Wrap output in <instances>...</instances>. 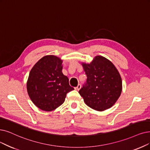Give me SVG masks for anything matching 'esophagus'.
<instances>
[{
  "label": "esophagus",
  "mask_w": 150,
  "mask_h": 150,
  "mask_svg": "<svg viewBox=\"0 0 150 150\" xmlns=\"http://www.w3.org/2000/svg\"><path fill=\"white\" fill-rule=\"evenodd\" d=\"M81 88V86L80 84H78V86H77L76 87H75V90H76V91H79Z\"/></svg>",
  "instance_id": "34e87169"
}]
</instances>
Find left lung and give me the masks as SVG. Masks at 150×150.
Returning <instances> with one entry per match:
<instances>
[{
  "instance_id": "obj_1",
  "label": "left lung",
  "mask_w": 150,
  "mask_h": 150,
  "mask_svg": "<svg viewBox=\"0 0 150 150\" xmlns=\"http://www.w3.org/2000/svg\"><path fill=\"white\" fill-rule=\"evenodd\" d=\"M87 75V82L79 94L85 103L93 110L103 111L110 108L121 94L122 79L112 63L100 55L91 63H81Z\"/></svg>"
}]
</instances>
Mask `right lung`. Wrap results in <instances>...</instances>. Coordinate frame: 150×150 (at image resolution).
<instances>
[{
	"label": "right lung",
	"mask_w": 150,
	"mask_h": 150,
	"mask_svg": "<svg viewBox=\"0 0 150 150\" xmlns=\"http://www.w3.org/2000/svg\"><path fill=\"white\" fill-rule=\"evenodd\" d=\"M62 63L57 56L46 55L30 71L27 92L33 103L42 110H55L64 103L67 93L74 90L68 77L62 73Z\"/></svg>",
	"instance_id": "right-lung-1"
}]
</instances>
